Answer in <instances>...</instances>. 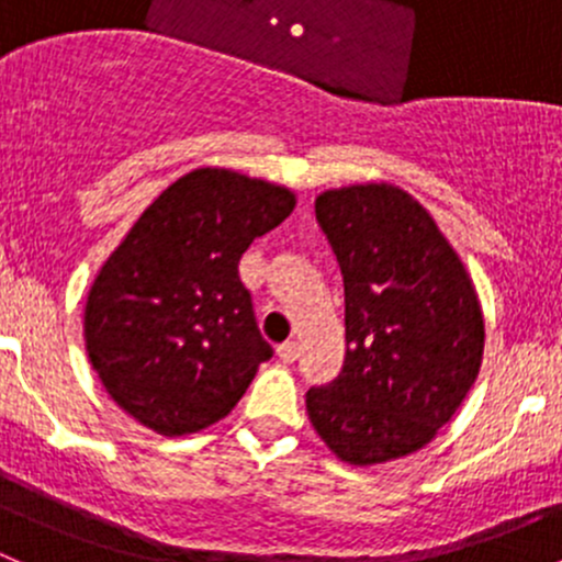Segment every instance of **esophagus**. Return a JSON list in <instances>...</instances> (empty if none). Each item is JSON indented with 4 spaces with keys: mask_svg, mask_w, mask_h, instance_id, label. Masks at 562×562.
Instances as JSON below:
<instances>
[{
    "mask_svg": "<svg viewBox=\"0 0 562 562\" xmlns=\"http://www.w3.org/2000/svg\"><path fill=\"white\" fill-rule=\"evenodd\" d=\"M277 353H280V359L285 361V364H293V361L299 359V353H302V348H299L296 339H288V342H282L280 348H277Z\"/></svg>",
    "mask_w": 562,
    "mask_h": 562,
    "instance_id": "1",
    "label": "esophagus"
}]
</instances>
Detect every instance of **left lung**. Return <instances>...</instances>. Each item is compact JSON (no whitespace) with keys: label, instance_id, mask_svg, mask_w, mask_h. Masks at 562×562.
I'll list each match as a JSON object with an SVG mask.
<instances>
[{"label":"left lung","instance_id":"obj_1","mask_svg":"<svg viewBox=\"0 0 562 562\" xmlns=\"http://www.w3.org/2000/svg\"><path fill=\"white\" fill-rule=\"evenodd\" d=\"M315 217L345 282V364L307 391L315 432L350 464L427 446L475 383L484 317L459 255L394 184L317 195Z\"/></svg>","mask_w":562,"mask_h":562}]
</instances>
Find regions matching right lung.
<instances>
[{"instance_id":"1","label":"right lung","mask_w":562,"mask_h":562,"mask_svg":"<svg viewBox=\"0 0 562 562\" xmlns=\"http://www.w3.org/2000/svg\"><path fill=\"white\" fill-rule=\"evenodd\" d=\"M296 206L285 187L225 168L176 179L100 269L83 313L108 394L155 432L190 435L234 411L271 345L239 260Z\"/></svg>"}]
</instances>
